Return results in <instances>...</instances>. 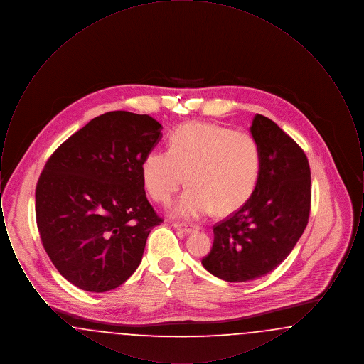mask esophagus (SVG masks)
<instances>
[{
    "instance_id": "obj_1",
    "label": "esophagus",
    "mask_w": 364,
    "mask_h": 364,
    "mask_svg": "<svg viewBox=\"0 0 364 364\" xmlns=\"http://www.w3.org/2000/svg\"><path fill=\"white\" fill-rule=\"evenodd\" d=\"M172 225H173L176 229L184 232V233H192V232H195V230L198 229V226L192 225V224H186V223H173Z\"/></svg>"
}]
</instances>
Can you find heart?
<instances>
[{"instance_id":"1","label":"heart","mask_w":364,"mask_h":364,"mask_svg":"<svg viewBox=\"0 0 364 364\" xmlns=\"http://www.w3.org/2000/svg\"><path fill=\"white\" fill-rule=\"evenodd\" d=\"M259 174L257 140L208 122L178 127L169 136L168 151L154 150L141 164L144 190L162 205L171 202L186 176L190 186L172 208L183 218H199L213 208L226 214L242 208L257 188Z\"/></svg>"}]
</instances>
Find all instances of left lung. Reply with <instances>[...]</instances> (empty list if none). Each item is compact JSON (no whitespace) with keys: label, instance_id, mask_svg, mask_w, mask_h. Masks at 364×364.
Instances as JSON below:
<instances>
[{"label":"left lung","instance_id":"1","mask_svg":"<svg viewBox=\"0 0 364 364\" xmlns=\"http://www.w3.org/2000/svg\"><path fill=\"white\" fill-rule=\"evenodd\" d=\"M250 131L259 146L258 186L245 205L214 225L211 251L202 259L228 282L273 272L303 235L311 208V172L301 147L262 114Z\"/></svg>","mask_w":364,"mask_h":364}]
</instances>
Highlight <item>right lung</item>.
Returning <instances> with one entry per match:
<instances>
[{
    "mask_svg": "<svg viewBox=\"0 0 364 364\" xmlns=\"http://www.w3.org/2000/svg\"><path fill=\"white\" fill-rule=\"evenodd\" d=\"M161 129L147 114L109 112L48 159L35 190L36 225L53 264L75 287L107 292L138 269L149 233L162 223L141 181Z\"/></svg>",
    "mask_w": 364,
    "mask_h": 364,
    "instance_id": "right-lung-1",
    "label": "right lung"
}]
</instances>
